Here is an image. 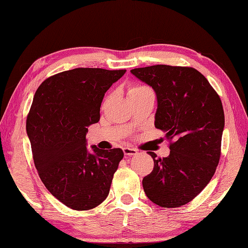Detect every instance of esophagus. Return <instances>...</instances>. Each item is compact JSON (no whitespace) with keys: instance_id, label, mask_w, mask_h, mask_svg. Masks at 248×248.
Listing matches in <instances>:
<instances>
[{"instance_id":"obj_1","label":"esophagus","mask_w":248,"mask_h":248,"mask_svg":"<svg viewBox=\"0 0 248 248\" xmlns=\"http://www.w3.org/2000/svg\"><path fill=\"white\" fill-rule=\"evenodd\" d=\"M123 150H124V155H127V156H133V155H137L138 153V151L136 149L128 148V146H125V148H124Z\"/></svg>"}]
</instances>
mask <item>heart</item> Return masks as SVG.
Here are the masks:
<instances>
[{
    "label": "heart",
    "instance_id": "obj_1",
    "mask_svg": "<svg viewBox=\"0 0 248 248\" xmlns=\"http://www.w3.org/2000/svg\"><path fill=\"white\" fill-rule=\"evenodd\" d=\"M142 89H145V86H136V87H132V89L130 90V92H132V91H138V90H142Z\"/></svg>",
    "mask_w": 248,
    "mask_h": 248
}]
</instances>
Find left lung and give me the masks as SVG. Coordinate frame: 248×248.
Returning a JSON list of instances; mask_svg holds the SVG:
<instances>
[{"mask_svg": "<svg viewBox=\"0 0 248 248\" xmlns=\"http://www.w3.org/2000/svg\"><path fill=\"white\" fill-rule=\"evenodd\" d=\"M130 72L154 90L155 127L174 139L167 157L148 152L154 169L142 180L144 192L159 207H180L200 194L219 164L224 129L221 99L194 68L157 64Z\"/></svg>", "mask_w": 248, "mask_h": 248, "instance_id": "left-lung-1", "label": "left lung"}]
</instances>
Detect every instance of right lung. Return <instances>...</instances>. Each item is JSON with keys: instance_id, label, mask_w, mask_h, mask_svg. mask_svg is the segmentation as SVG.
<instances>
[{"instance_id": "1", "label": "right lung", "mask_w": 248, "mask_h": 248, "mask_svg": "<svg viewBox=\"0 0 248 248\" xmlns=\"http://www.w3.org/2000/svg\"><path fill=\"white\" fill-rule=\"evenodd\" d=\"M125 73L78 68L50 77L36 91L26 131L33 163L50 194L71 209L84 211L107 198L121 149L86 148V133L100 118L105 93Z\"/></svg>"}]
</instances>
